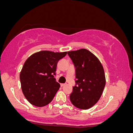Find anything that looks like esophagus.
<instances>
[{
  "label": "esophagus",
  "mask_w": 133,
  "mask_h": 133,
  "mask_svg": "<svg viewBox=\"0 0 133 133\" xmlns=\"http://www.w3.org/2000/svg\"><path fill=\"white\" fill-rule=\"evenodd\" d=\"M65 85H66L65 84H61L60 85H61V87H63V86H64Z\"/></svg>",
  "instance_id": "34e87169"
}]
</instances>
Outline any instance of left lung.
<instances>
[{
	"label": "left lung",
	"instance_id": "left-lung-1",
	"mask_svg": "<svg viewBox=\"0 0 133 133\" xmlns=\"http://www.w3.org/2000/svg\"><path fill=\"white\" fill-rule=\"evenodd\" d=\"M76 69V83L70 95L75 107L88 109L97 103L106 85L103 67L97 57L86 49L68 51Z\"/></svg>",
	"mask_w": 133,
	"mask_h": 133
}]
</instances>
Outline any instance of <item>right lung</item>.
<instances>
[{
	"mask_svg": "<svg viewBox=\"0 0 133 133\" xmlns=\"http://www.w3.org/2000/svg\"><path fill=\"white\" fill-rule=\"evenodd\" d=\"M66 54L67 52L41 51L25 61L19 79L23 94L31 104L43 107L52 100L60 87L54 76L57 63Z\"/></svg>",
	"mask_w": 133,
	"mask_h": 133,
	"instance_id": "obj_1",
	"label": "right lung"
}]
</instances>
